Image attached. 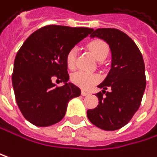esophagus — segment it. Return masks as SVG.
I'll use <instances>...</instances> for the list:
<instances>
[{
  "instance_id": "34e87169",
  "label": "esophagus",
  "mask_w": 157,
  "mask_h": 157,
  "mask_svg": "<svg viewBox=\"0 0 157 157\" xmlns=\"http://www.w3.org/2000/svg\"><path fill=\"white\" fill-rule=\"evenodd\" d=\"M81 94H82V96H83V97H86V96H89V93H88V92H86V91H85V90H83Z\"/></svg>"
}]
</instances>
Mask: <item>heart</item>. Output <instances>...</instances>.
<instances>
[{"instance_id":"heart-1","label":"heart","mask_w":157,"mask_h":157,"mask_svg":"<svg viewBox=\"0 0 157 157\" xmlns=\"http://www.w3.org/2000/svg\"><path fill=\"white\" fill-rule=\"evenodd\" d=\"M88 48L92 55L98 60H103L108 53H109V47L108 45L101 40H94L89 43ZM77 49L75 48H71L67 55H66V64L68 68L73 69L75 66V59H76ZM71 82L81 88L86 89L91 87L92 86L96 85L99 81V76L95 73H88L85 71H76L71 77Z\"/></svg>"}]
</instances>
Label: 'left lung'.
<instances>
[{"label":"left lung","instance_id":"8db88e82","mask_svg":"<svg viewBox=\"0 0 157 157\" xmlns=\"http://www.w3.org/2000/svg\"><path fill=\"white\" fill-rule=\"evenodd\" d=\"M90 36L109 46L111 64L105 80L98 86L102 88L97 94L99 103L87 110V118L102 130L116 131L132 120L141 105L146 86L144 59L134 41L119 29L98 28ZM108 87L109 92H105Z\"/></svg>","mask_w":157,"mask_h":157}]
</instances>
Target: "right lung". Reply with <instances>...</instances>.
Wrapping results in <instances>:
<instances>
[{"label": "right lung", "mask_w": 157, "mask_h": 157, "mask_svg": "<svg viewBox=\"0 0 157 157\" xmlns=\"http://www.w3.org/2000/svg\"><path fill=\"white\" fill-rule=\"evenodd\" d=\"M93 31L51 25L35 31L24 42L14 59L12 83L18 108L30 123L48 127L60 121L69 101L81 95L79 87L68 82L66 55ZM53 77L63 86L56 87Z\"/></svg>", "instance_id": "add662e5"}]
</instances>
